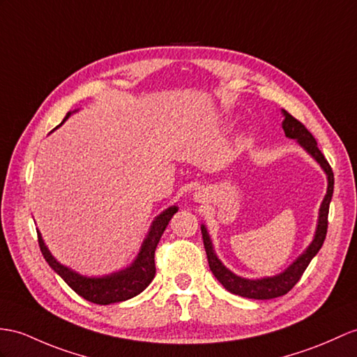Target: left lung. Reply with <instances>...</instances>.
Instances as JSON below:
<instances>
[{
	"instance_id": "8db88e82",
	"label": "left lung",
	"mask_w": 357,
	"mask_h": 357,
	"mask_svg": "<svg viewBox=\"0 0 357 357\" xmlns=\"http://www.w3.org/2000/svg\"><path fill=\"white\" fill-rule=\"evenodd\" d=\"M284 121H283V130L284 135L291 137V139H297V142L306 150L312 158H314L327 174L328 178V186H327V194L323 199V204H321L319 208V220H318V227L315 233V239L312 241V244L309 248L304 251V253L295 260V262L286 269L284 273L275 277H268V279L262 280H248V279H242L239 275H234L231 271H229L225 268L216 255L213 253V247L211 238H208L207 230L203 225L202 233H203V242H204V248H206V255L208 260V266H211V271L213 275L218 279V282L224 286L225 289L231 294L241 295V297L245 298H255V300H269V298H277L282 297V295L288 294L297 282L301 279L303 273L306 271V268L309 266L310 260L315 257V255L319 251V248L323 247L326 234H327V225H328V207L330 202H332V195H333V185H335V178H333V171L332 167H330L327 159L324 158V154L321 153L318 149V144L315 141V137L312 136L309 130L304 127L303 123L297 118H294L291 113L283 110Z\"/></svg>"
}]
</instances>
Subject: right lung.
<instances>
[{
  "label": "right lung",
  "instance_id": "obj_1",
  "mask_svg": "<svg viewBox=\"0 0 357 357\" xmlns=\"http://www.w3.org/2000/svg\"><path fill=\"white\" fill-rule=\"evenodd\" d=\"M68 116L69 113L65 116V119ZM176 212H177V207L172 206L155 218V221L151 225L149 236H146V239L144 241L142 248L139 251L137 259L135 260V264L132 266L127 268L126 271H119L112 275L101 277V279H89V277H83L80 274L71 271V269H68L66 266L60 265L57 260L50 255V251L45 247V244H43L39 231H38V242H39L42 255L45 257L48 265L53 268L54 271L68 283L69 288L80 295V297L95 304L119 303V301H126L128 298H133L135 295L141 294L154 279V274H155L154 251L159 244L160 236L163 234L165 229H167L169 220Z\"/></svg>",
  "mask_w": 357,
  "mask_h": 357
}]
</instances>
